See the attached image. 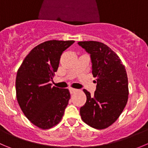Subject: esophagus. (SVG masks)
I'll use <instances>...</instances> for the list:
<instances>
[{
    "mask_svg": "<svg viewBox=\"0 0 148 148\" xmlns=\"http://www.w3.org/2000/svg\"><path fill=\"white\" fill-rule=\"evenodd\" d=\"M69 91H70V92H71V94H72V93H74V92H75L78 91V90H77V89L72 88V87H70V88H69Z\"/></svg>",
    "mask_w": 148,
    "mask_h": 148,
    "instance_id": "34e87169",
    "label": "esophagus"
}]
</instances>
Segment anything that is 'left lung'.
<instances>
[{
	"label": "left lung",
	"mask_w": 148,
	"mask_h": 148,
	"mask_svg": "<svg viewBox=\"0 0 148 148\" xmlns=\"http://www.w3.org/2000/svg\"><path fill=\"white\" fill-rule=\"evenodd\" d=\"M78 45L90 55L92 73L96 77L94 95L87 96L80 108L82 121L97 130L106 129L119 117L128 100V78L119 57L108 46L97 41H81Z\"/></svg>",
	"instance_id": "obj_1"
}]
</instances>
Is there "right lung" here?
<instances>
[{"instance_id": "obj_1", "label": "right lung", "mask_w": 148, "mask_h": 148, "mask_svg": "<svg viewBox=\"0 0 148 148\" xmlns=\"http://www.w3.org/2000/svg\"><path fill=\"white\" fill-rule=\"evenodd\" d=\"M74 40H49L34 47L18 69L16 92L25 116L42 130L61 121L70 99L68 89L52 87L61 54Z\"/></svg>"}]
</instances>
